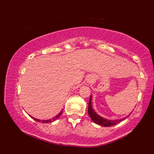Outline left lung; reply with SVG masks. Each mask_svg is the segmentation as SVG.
I'll use <instances>...</instances> for the list:
<instances>
[{
    "label": "left lung",
    "mask_w": 154,
    "mask_h": 154,
    "mask_svg": "<svg viewBox=\"0 0 154 154\" xmlns=\"http://www.w3.org/2000/svg\"><path fill=\"white\" fill-rule=\"evenodd\" d=\"M91 97H92L90 96L89 104H88V113H89L90 117L91 118V119L92 120V121H93L94 123H95L96 124H98V125H100L104 126V127H110V126L116 125L117 123L124 121V120L126 119L125 117L124 118V119H122L121 120H114V121H112V120H106L104 119V118L100 116H99L92 108V105H91L92 98Z\"/></svg>",
    "instance_id": "obj_1"
}]
</instances>
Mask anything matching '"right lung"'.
I'll return each mask as SVG.
<instances>
[{
    "label": "right lung",
    "mask_w": 154,
    "mask_h": 154,
    "mask_svg": "<svg viewBox=\"0 0 154 154\" xmlns=\"http://www.w3.org/2000/svg\"><path fill=\"white\" fill-rule=\"evenodd\" d=\"M62 111H61V112L59 113L58 115H57L54 118H53V119H49V120H43V121H41V120H39V119H34V118H33V119L35 120V121H38V122H42V123H51V122H53V121H55V120L57 119H58L59 117L61 115H62Z\"/></svg>",
    "instance_id": "right-lung-1"
}]
</instances>
